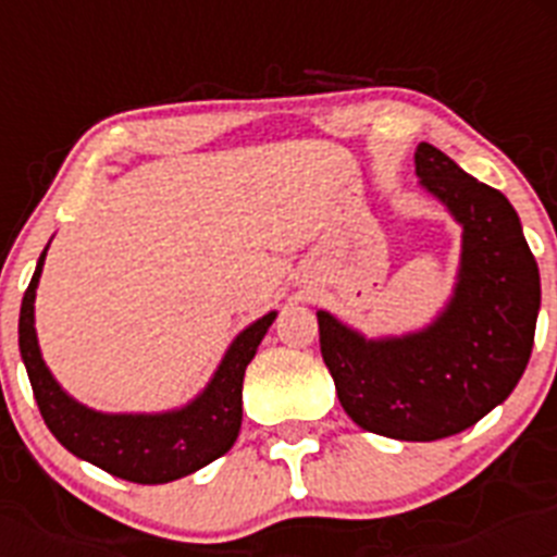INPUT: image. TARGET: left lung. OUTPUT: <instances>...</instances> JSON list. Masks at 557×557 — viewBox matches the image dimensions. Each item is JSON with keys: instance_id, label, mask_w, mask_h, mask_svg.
Wrapping results in <instances>:
<instances>
[{"instance_id": "left-lung-1", "label": "left lung", "mask_w": 557, "mask_h": 557, "mask_svg": "<svg viewBox=\"0 0 557 557\" xmlns=\"http://www.w3.org/2000/svg\"><path fill=\"white\" fill-rule=\"evenodd\" d=\"M416 175L462 228L451 298L430 326L366 337L318 312L321 354L354 424L393 441H441L469 430L513 393L530 362L541 278L519 214L421 141Z\"/></svg>"}]
</instances>
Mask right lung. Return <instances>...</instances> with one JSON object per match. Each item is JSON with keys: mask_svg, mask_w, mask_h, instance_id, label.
Here are the masks:
<instances>
[{"mask_svg": "<svg viewBox=\"0 0 557 557\" xmlns=\"http://www.w3.org/2000/svg\"><path fill=\"white\" fill-rule=\"evenodd\" d=\"M47 248L38 256L33 282L22 298L18 351L44 424L58 437V444L97 469L139 485L181 480L223 457L234 446L243 426L245 368L256 357V348L278 312L262 314L231 339L218 371L211 373L209 385L189 405L164 412L91 410L58 385L38 348L36 289Z\"/></svg>", "mask_w": 557, "mask_h": 557, "instance_id": "right-lung-1", "label": "right lung"}]
</instances>
